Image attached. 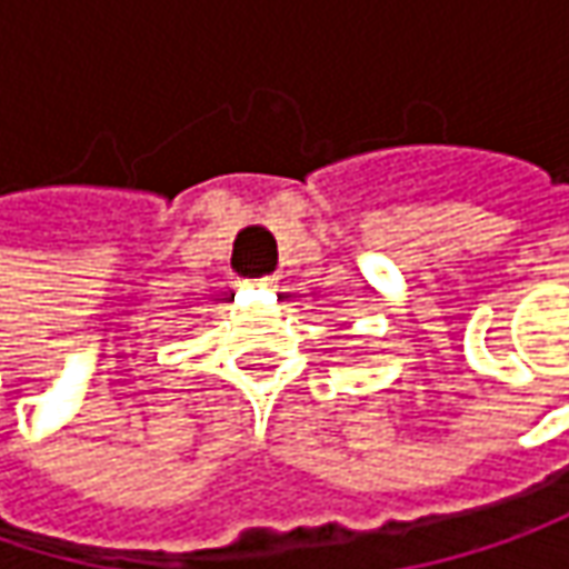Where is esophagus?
I'll return each mask as SVG.
<instances>
[{
    "label": "esophagus",
    "instance_id": "34e87169",
    "mask_svg": "<svg viewBox=\"0 0 569 569\" xmlns=\"http://www.w3.org/2000/svg\"><path fill=\"white\" fill-rule=\"evenodd\" d=\"M260 286H273V277H263V280H260Z\"/></svg>",
    "mask_w": 569,
    "mask_h": 569
}]
</instances>
